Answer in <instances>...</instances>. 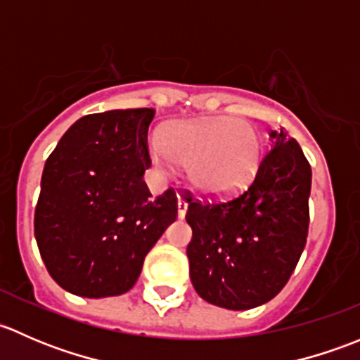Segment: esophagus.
<instances>
[{
  "label": "esophagus",
  "instance_id": "esophagus-1",
  "mask_svg": "<svg viewBox=\"0 0 360 360\" xmlns=\"http://www.w3.org/2000/svg\"><path fill=\"white\" fill-rule=\"evenodd\" d=\"M186 210H188V202L184 200V198H177V217L179 219H184V216H186Z\"/></svg>",
  "mask_w": 360,
  "mask_h": 360
}]
</instances>
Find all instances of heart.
Masks as SVG:
<instances>
[{
    "mask_svg": "<svg viewBox=\"0 0 360 360\" xmlns=\"http://www.w3.org/2000/svg\"><path fill=\"white\" fill-rule=\"evenodd\" d=\"M151 160L162 172L188 167V181L209 197H228L254 179L263 157L256 127L233 116L177 122L151 143Z\"/></svg>",
    "mask_w": 360,
    "mask_h": 360,
    "instance_id": "1",
    "label": "heart"
}]
</instances>
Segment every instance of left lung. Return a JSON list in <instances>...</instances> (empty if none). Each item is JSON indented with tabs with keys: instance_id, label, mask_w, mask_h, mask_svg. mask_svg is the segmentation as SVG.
Listing matches in <instances>:
<instances>
[{
	"instance_id": "1",
	"label": "left lung",
	"mask_w": 360,
	"mask_h": 360,
	"mask_svg": "<svg viewBox=\"0 0 360 360\" xmlns=\"http://www.w3.org/2000/svg\"><path fill=\"white\" fill-rule=\"evenodd\" d=\"M271 150L240 195L214 203L188 198L190 278L209 303L249 310L288 284L308 235L311 169L296 139L270 130Z\"/></svg>"
}]
</instances>
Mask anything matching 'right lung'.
Masks as SVG:
<instances>
[{
  "label": "right lung",
  "mask_w": 360,
  "mask_h": 360,
  "mask_svg": "<svg viewBox=\"0 0 360 360\" xmlns=\"http://www.w3.org/2000/svg\"><path fill=\"white\" fill-rule=\"evenodd\" d=\"M155 111L112 110L72 123L45 163L34 237L46 270L68 292L118 296L176 221L177 197L153 198L148 127Z\"/></svg>",
  "instance_id": "1"
}]
</instances>
